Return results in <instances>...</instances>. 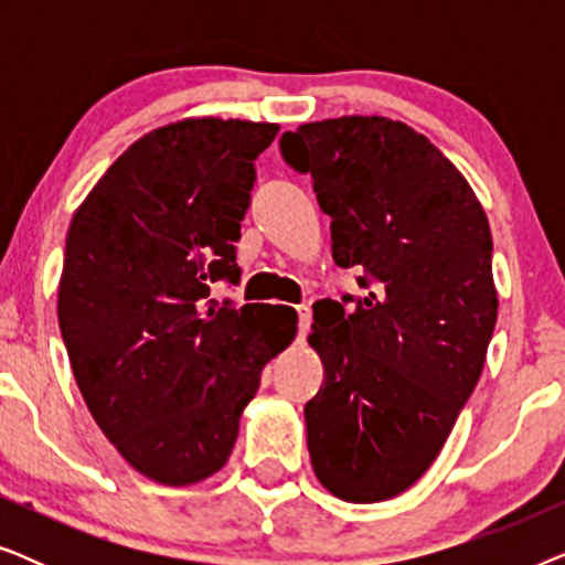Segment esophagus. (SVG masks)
Here are the masks:
<instances>
[{"label":"esophagus","instance_id":"34e87169","mask_svg":"<svg viewBox=\"0 0 565 565\" xmlns=\"http://www.w3.org/2000/svg\"><path fill=\"white\" fill-rule=\"evenodd\" d=\"M296 313H298L300 334H306L308 327H311V308H308V306H296Z\"/></svg>","mask_w":565,"mask_h":565}]
</instances>
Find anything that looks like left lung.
Listing matches in <instances>:
<instances>
[{
	"label": "left lung",
	"instance_id": "obj_1",
	"mask_svg": "<svg viewBox=\"0 0 565 565\" xmlns=\"http://www.w3.org/2000/svg\"><path fill=\"white\" fill-rule=\"evenodd\" d=\"M280 149L311 174L334 262L365 269L370 288L313 306L311 466L337 499L375 504L427 473L481 377L499 311L489 218L458 167L401 120L303 122Z\"/></svg>",
	"mask_w": 565,
	"mask_h": 565
}]
</instances>
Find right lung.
Wrapping results in <instances>:
<instances>
[{
  "instance_id": "add662e5",
  "label": "right lung",
  "mask_w": 565,
  "mask_h": 565,
  "mask_svg": "<svg viewBox=\"0 0 565 565\" xmlns=\"http://www.w3.org/2000/svg\"><path fill=\"white\" fill-rule=\"evenodd\" d=\"M277 122L184 118L128 146L76 207L58 327L89 414L130 468L190 486L226 466L262 370L296 337L285 306L205 303Z\"/></svg>"
}]
</instances>
